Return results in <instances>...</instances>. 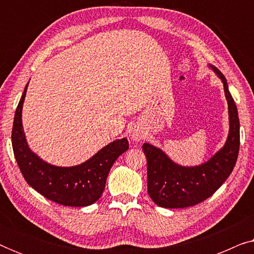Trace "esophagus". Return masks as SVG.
<instances>
[{
	"label": "esophagus",
	"mask_w": 254,
	"mask_h": 254,
	"mask_svg": "<svg viewBox=\"0 0 254 254\" xmlns=\"http://www.w3.org/2000/svg\"><path fill=\"white\" fill-rule=\"evenodd\" d=\"M129 134H130V140L133 142H138L144 137L143 130H142L141 127H138V126L131 127Z\"/></svg>",
	"instance_id": "34e87169"
}]
</instances>
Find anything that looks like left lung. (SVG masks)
<instances>
[{"label": "left lung", "mask_w": 254, "mask_h": 254, "mask_svg": "<svg viewBox=\"0 0 254 254\" xmlns=\"http://www.w3.org/2000/svg\"><path fill=\"white\" fill-rule=\"evenodd\" d=\"M223 83L228 102L229 134L223 147L207 162L196 166L177 164L159 149L143 143L148 169V193L159 207L186 208L208 199L220 189L237 162L239 151V118L224 75L209 64Z\"/></svg>", "instance_id": "obj_1"}]
</instances>
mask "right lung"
Instances as JSON below:
<instances>
[{
	"mask_svg": "<svg viewBox=\"0 0 254 254\" xmlns=\"http://www.w3.org/2000/svg\"><path fill=\"white\" fill-rule=\"evenodd\" d=\"M27 83L16 109L11 142L20 172L29 185L46 199L68 207H85L95 203L105 189L111 168L121 154L127 151L126 137L111 142L75 166H57L45 162L27 144L23 129L22 111Z\"/></svg>",
	"mask_w": 254,
	"mask_h": 254,
	"instance_id": "right-lung-1",
	"label": "right lung"
}]
</instances>
